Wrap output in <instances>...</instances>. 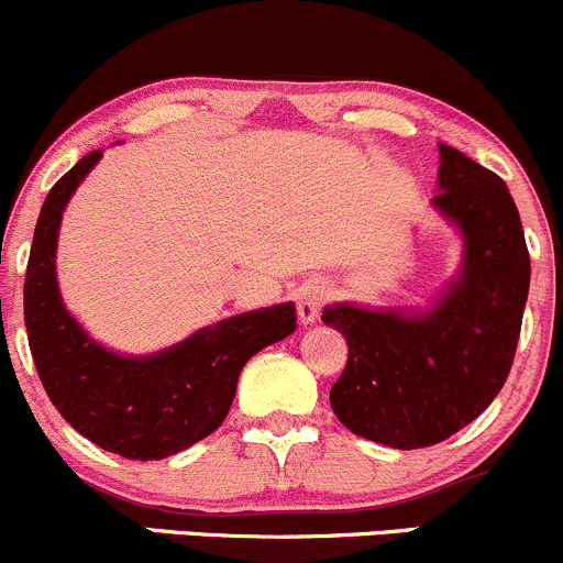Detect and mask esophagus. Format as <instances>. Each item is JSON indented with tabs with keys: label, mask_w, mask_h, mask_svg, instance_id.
Segmentation results:
<instances>
[{
	"label": "esophagus",
	"mask_w": 563,
	"mask_h": 563,
	"mask_svg": "<svg viewBox=\"0 0 563 563\" xmlns=\"http://www.w3.org/2000/svg\"><path fill=\"white\" fill-rule=\"evenodd\" d=\"M330 292H333V289H330V284L324 282V279L306 282L303 287L298 289V295H295V303H298L300 322H303V324L314 322L317 317H320L322 306L330 300Z\"/></svg>",
	"instance_id": "34e87169"
}]
</instances>
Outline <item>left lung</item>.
I'll return each instance as SVG.
<instances>
[{
    "label": "left lung",
    "mask_w": 563,
    "mask_h": 563,
    "mask_svg": "<svg viewBox=\"0 0 563 563\" xmlns=\"http://www.w3.org/2000/svg\"><path fill=\"white\" fill-rule=\"evenodd\" d=\"M433 206L461 230L463 268L422 314L335 303L322 311L350 355L330 387L335 417L396 450L431 448L483 415L512 368L531 260L507 184L439 146Z\"/></svg>",
    "instance_id": "left-lung-1"
}]
</instances>
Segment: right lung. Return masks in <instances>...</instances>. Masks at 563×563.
Returning <instances> with one entry per match:
<instances>
[{
	"label": "right lung",
	"instance_id": "obj_1",
	"mask_svg": "<svg viewBox=\"0 0 563 563\" xmlns=\"http://www.w3.org/2000/svg\"><path fill=\"white\" fill-rule=\"evenodd\" d=\"M102 152L54 184L40 211L23 282V322L51 404L89 442L130 461H162L217 431L252 355L295 330V306L246 311L148 357L97 344L62 303L56 239L62 213Z\"/></svg>",
	"mask_w": 563,
	"mask_h": 563
}]
</instances>
